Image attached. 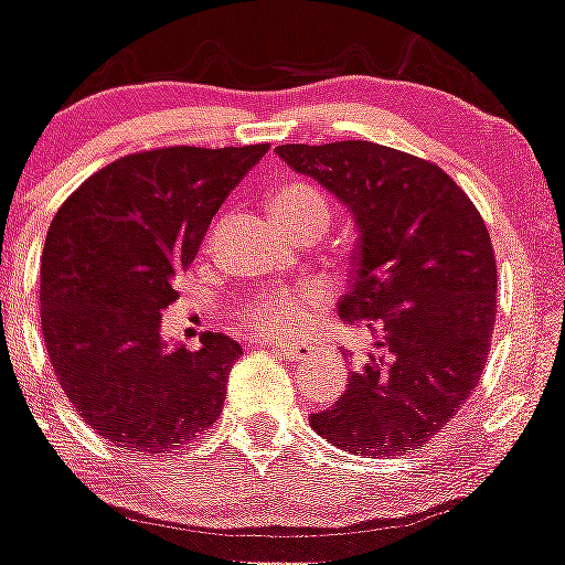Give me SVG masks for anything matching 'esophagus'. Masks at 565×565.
Returning a JSON list of instances; mask_svg holds the SVG:
<instances>
[{
    "label": "esophagus",
    "mask_w": 565,
    "mask_h": 565,
    "mask_svg": "<svg viewBox=\"0 0 565 565\" xmlns=\"http://www.w3.org/2000/svg\"><path fill=\"white\" fill-rule=\"evenodd\" d=\"M267 347H273L278 355L289 358V361H303V358L309 355V350H311L309 344H284V341H270Z\"/></svg>",
    "instance_id": "34e87169"
}]
</instances>
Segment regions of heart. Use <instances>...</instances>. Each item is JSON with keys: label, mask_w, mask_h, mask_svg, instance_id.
<instances>
[{"label": "heart", "mask_w": 565, "mask_h": 565, "mask_svg": "<svg viewBox=\"0 0 565 565\" xmlns=\"http://www.w3.org/2000/svg\"><path fill=\"white\" fill-rule=\"evenodd\" d=\"M273 218L276 224H303V221H322L328 224V202L309 185H284L273 196ZM322 306V287L303 284L298 289H276L259 292L241 306V319L250 328H262L267 333H292Z\"/></svg>", "instance_id": "obj_1"}]
</instances>
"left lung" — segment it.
Instances as JSON below:
<instances>
[{"label": "left lung", "instance_id": "1", "mask_svg": "<svg viewBox=\"0 0 565 565\" xmlns=\"http://www.w3.org/2000/svg\"><path fill=\"white\" fill-rule=\"evenodd\" d=\"M276 152L350 210L358 243L339 317L374 335L366 363L311 426L358 457L415 451L457 415L487 363L498 309L487 224L440 167L393 147Z\"/></svg>", "mask_w": 565, "mask_h": 565}]
</instances>
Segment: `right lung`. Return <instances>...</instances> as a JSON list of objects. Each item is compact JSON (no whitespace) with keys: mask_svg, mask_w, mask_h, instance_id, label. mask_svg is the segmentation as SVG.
I'll return each instance as SVG.
<instances>
[{"mask_svg":"<svg viewBox=\"0 0 565 565\" xmlns=\"http://www.w3.org/2000/svg\"><path fill=\"white\" fill-rule=\"evenodd\" d=\"M265 152H136L56 210L40 259V324L62 391L106 443L174 454L218 420L241 344L202 333L199 350H185L161 335V311L213 215Z\"/></svg>","mask_w":565,"mask_h":565,"instance_id":"1","label":"right lung"}]
</instances>
